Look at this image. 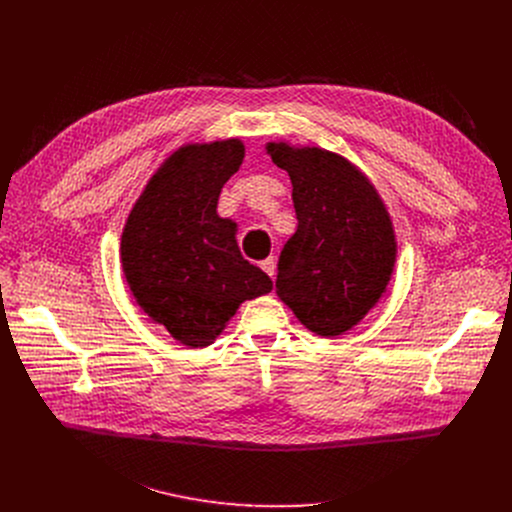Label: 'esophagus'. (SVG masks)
I'll use <instances>...</instances> for the list:
<instances>
[{
	"mask_svg": "<svg viewBox=\"0 0 512 512\" xmlns=\"http://www.w3.org/2000/svg\"><path fill=\"white\" fill-rule=\"evenodd\" d=\"M261 269H263L269 277H273V275H275V259H273V257L263 259V261H261Z\"/></svg>",
	"mask_w": 512,
	"mask_h": 512,
	"instance_id": "34e87169",
	"label": "esophagus"
}]
</instances>
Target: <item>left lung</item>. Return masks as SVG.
Instances as JSON below:
<instances>
[{"label":"left lung","mask_w":512,"mask_h":512,"mask_svg":"<svg viewBox=\"0 0 512 512\" xmlns=\"http://www.w3.org/2000/svg\"><path fill=\"white\" fill-rule=\"evenodd\" d=\"M289 174L298 229L279 255L277 296L318 336H340L383 296L397 245L373 184L350 162L320 148L269 143Z\"/></svg>","instance_id":"left-lung-1"}]
</instances>
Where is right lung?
I'll use <instances>...</instances> for the list:
<instances>
[{
	"instance_id": "obj_1",
	"label": "right lung",
	"mask_w": 512,
	"mask_h": 512,
	"mask_svg": "<svg viewBox=\"0 0 512 512\" xmlns=\"http://www.w3.org/2000/svg\"><path fill=\"white\" fill-rule=\"evenodd\" d=\"M239 139L174 152L135 202L121 237L123 273L135 302L190 348L212 344L245 300L273 281L237 245V225L216 214L239 170Z\"/></svg>"
}]
</instances>
